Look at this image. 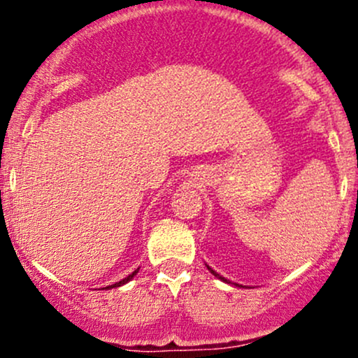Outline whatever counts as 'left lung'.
Here are the masks:
<instances>
[{"instance_id": "1", "label": "left lung", "mask_w": 358, "mask_h": 358, "mask_svg": "<svg viewBox=\"0 0 358 358\" xmlns=\"http://www.w3.org/2000/svg\"><path fill=\"white\" fill-rule=\"evenodd\" d=\"M205 266H207V269L208 271H210V273L213 274V276H215L217 279H220V281H224V282H227V285H234V286H239V287H245V286H242V285H237V282H232V281H229V279H225L224 276H220V274L219 273H215V271H213L212 268H210V266H208V264H205Z\"/></svg>"}]
</instances>
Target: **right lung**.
I'll use <instances>...</instances> for the list:
<instances>
[{
  "label": "right lung",
  "mask_w": 358,
  "mask_h": 358,
  "mask_svg": "<svg viewBox=\"0 0 358 358\" xmlns=\"http://www.w3.org/2000/svg\"><path fill=\"white\" fill-rule=\"evenodd\" d=\"M138 271H139V268H138L136 271H133V273H131V274H129V276H127V278H124V279H121V281H119V282H116V285H110V286H106V287H102V289H113V287H119V286L126 285V282H129V281H131V279H133L134 276H136V274H138Z\"/></svg>",
  "instance_id": "add662e5"
}]
</instances>
